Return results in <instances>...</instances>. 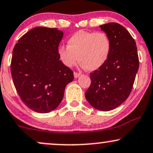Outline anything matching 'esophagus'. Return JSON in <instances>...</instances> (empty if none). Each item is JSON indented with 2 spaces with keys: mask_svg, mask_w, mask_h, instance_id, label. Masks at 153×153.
Returning <instances> with one entry per match:
<instances>
[{
  "mask_svg": "<svg viewBox=\"0 0 153 153\" xmlns=\"http://www.w3.org/2000/svg\"><path fill=\"white\" fill-rule=\"evenodd\" d=\"M80 73H74V77H75V78H78L79 76H80Z\"/></svg>",
  "mask_w": 153,
  "mask_h": 153,
  "instance_id": "1",
  "label": "esophagus"
}]
</instances>
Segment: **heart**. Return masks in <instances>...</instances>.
<instances>
[{
	"mask_svg": "<svg viewBox=\"0 0 153 153\" xmlns=\"http://www.w3.org/2000/svg\"><path fill=\"white\" fill-rule=\"evenodd\" d=\"M110 50L111 42L106 33L79 30L70 37L68 47L58 48V53L67 67L73 68L79 60L82 68L93 71L105 63Z\"/></svg>",
	"mask_w": 153,
	"mask_h": 153,
	"instance_id": "b5f03b06",
	"label": "heart"
}]
</instances>
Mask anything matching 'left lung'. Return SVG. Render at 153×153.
<instances>
[{
    "instance_id": "obj_1",
    "label": "left lung",
    "mask_w": 153,
    "mask_h": 153,
    "mask_svg": "<svg viewBox=\"0 0 153 153\" xmlns=\"http://www.w3.org/2000/svg\"><path fill=\"white\" fill-rule=\"evenodd\" d=\"M100 27L109 37L111 50L105 63L90 74L91 84L85 98L95 109L109 111L129 96L139 68V59L135 40L123 25L109 23Z\"/></svg>"
}]
</instances>
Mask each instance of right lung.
<instances>
[{"label": "right lung", "mask_w": 153, "mask_h": 153, "mask_svg": "<svg viewBox=\"0 0 153 153\" xmlns=\"http://www.w3.org/2000/svg\"><path fill=\"white\" fill-rule=\"evenodd\" d=\"M63 32L36 27L18 40L13 51L10 71L15 88L24 104L36 113L54 110L63 98L73 72L58 56Z\"/></svg>", "instance_id": "right-lung-1"}]
</instances>
